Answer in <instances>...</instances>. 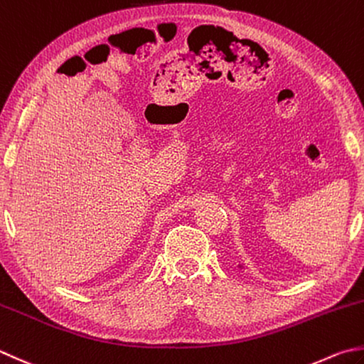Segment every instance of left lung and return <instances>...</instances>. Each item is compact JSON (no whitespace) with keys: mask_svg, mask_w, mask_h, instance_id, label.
<instances>
[{"mask_svg":"<svg viewBox=\"0 0 364 364\" xmlns=\"http://www.w3.org/2000/svg\"><path fill=\"white\" fill-rule=\"evenodd\" d=\"M240 268H241V265H240Z\"/></svg>","mask_w":364,"mask_h":364,"instance_id":"1","label":"left lung"}]
</instances>
